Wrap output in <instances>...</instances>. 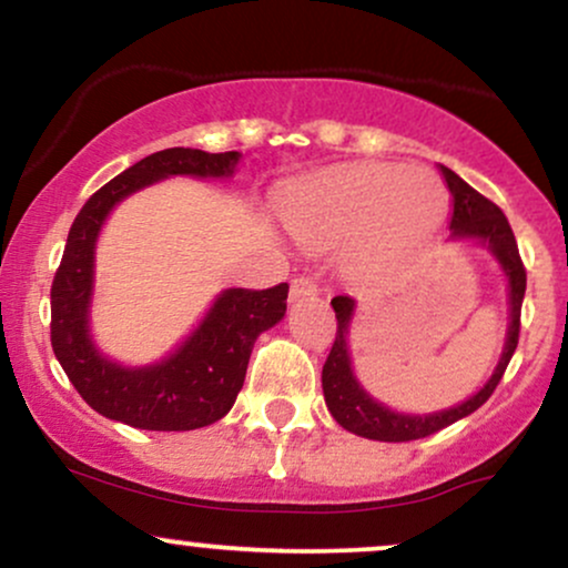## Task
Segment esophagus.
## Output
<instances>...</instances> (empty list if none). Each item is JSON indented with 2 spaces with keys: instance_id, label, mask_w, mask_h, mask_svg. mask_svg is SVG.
Wrapping results in <instances>:
<instances>
[{
  "instance_id": "obj_1",
  "label": "esophagus",
  "mask_w": 568,
  "mask_h": 568,
  "mask_svg": "<svg viewBox=\"0 0 568 568\" xmlns=\"http://www.w3.org/2000/svg\"><path fill=\"white\" fill-rule=\"evenodd\" d=\"M318 295V284L313 282L308 276H297L295 282H292V290H290V300L292 303H300V300H311Z\"/></svg>"
}]
</instances>
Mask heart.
<instances>
[{
	"label": "heart",
	"mask_w": 568,
	"mask_h": 568,
	"mask_svg": "<svg viewBox=\"0 0 568 568\" xmlns=\"http://www.w3.org/2000/svg\"><path fill=\"white\" fill-rule=\"evenodd\" d=\"M449 193L430 170L356 162L326 170L292 196V231L311 246L358 239V263L379 265L419 250L442 229Z\"/></svg>",
	"instance_id": "heart-1"
}]
</instances>
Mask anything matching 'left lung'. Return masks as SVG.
Here are the masks:
<instances>
[{"label":"left lung","instance_id":"8db88e82","mask_svg":"<svg viewBox=\"0 0 568 568\" xmlns=\"http://www.w3.org/2000/svg\"><path fill=\"white\" fill-rule=\"evenodd\" d=\"M442 175L449 185L452 193V236L455 239H478L491 250V255L497 257V263L503 265L505 276H508L510 286V326H508V339H505L503 358H499L495 375L489 377V383L484 385L476 396H470L468 402L452 406V409L433 412V415H398L390 412L388 406L377 404L375 398L366 393L358 379L353 377L351 369V353H348V326L353 318V300L345 295H337L332 300V308L337 316V335L332 343L329 356H326L324 369H322V388L326 406H329L332 417L343 425L345 430L356 433V436L375 438V442H417V438L433 436V433L444 430L446 425L457 423V419L473 415L478 406L489 402V396L503 379L505 369H508L513 353L518 345V332H521V305H524V292H526V268L524 260L518 255L516 236L505 217V212L499 210L495 202L481 196L476 189H470L463 178L455 175L449 166L442 164Z\"/></svg>","mask_w":568,"mask_h":568}]
</instances>
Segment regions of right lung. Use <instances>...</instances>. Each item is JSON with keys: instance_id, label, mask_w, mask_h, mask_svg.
Segmentation results:
<instances>
[{"instance_id": "1", "label": "right lung", "mask_w": 568, "mask_h": 568, "mask_svg": "<svg viewBox=\"0 0 568 568\" xmlns=\"http://www.w3.org/2000/svg\"><path fill=\"white\" fill-rule=\"evenodd\" d=\"M236 162L239 151H156L92 193L73 220L50 290V339L71 385L98 415L140 430H196L217 423L242 390L260 332L282 322L286 284L225 290L172 356L143 369H126L100 356L87 329L95 242L113 204L172 175L229 178Z\"/></svg>"}]
</instances>
